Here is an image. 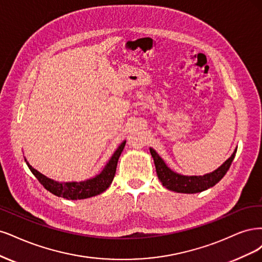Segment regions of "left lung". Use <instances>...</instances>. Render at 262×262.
Segmentation results:
<instances>
[{
	"label": "left lung",
	"instance_id": "1",
	"mask_svg": "<svg viewBox=\"0 0 262 262\" xmlns=\"http://www.w3.org/2000/svg\"><path fill=\"white\" fill-rule=\"evenodd\" d=\"M149 150L151 156L154 158L159 180L165 188L176 192L196 193L204 191L210 187H213L216 183H219L223 179V176L226 174L227 171H229V168L233 162L237 148H235L232 156L227 159L221 166H219L215 171L199 176L182 175L174 172L166 165V163L163 161V159L157 154V151L155 149L149 148Z\"/></svg>",
	"mask_w": 262,
	"mask_h": 262
}]
</instances>
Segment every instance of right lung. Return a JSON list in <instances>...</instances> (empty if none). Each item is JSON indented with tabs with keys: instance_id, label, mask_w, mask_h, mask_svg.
Wrapping results in <instances>:
<instances>
[{
	"instance_id": "1",
	"label": "right lung",
	"mask_w": 262,
	"mask_h": 262,
	"mask_svg": "<svg viewBox=\"0 0 262 262\" xmlns=\"http://www.w3.org/2000/svg\"><path fill=\"white\" fill-rule=\"evenodd\" d=\"M125 143L126 140H124L121 145L117 147V149L114 151V154L112 155L111 159L108 160V162L106 163L103 170L98 175L81 182H57L51 180L46 175L41 174L39 171L36 170V168H33L29 164L26 158H25V161H26L29 170L37 177V180L41 183L42 186L50 192H52L53 195L69 200L86 199L100 195V193L105 191L110 187V185L112 184L116 172L117 162H119V158L125 147Z\"/></svg>"
}]
</instances>
